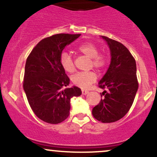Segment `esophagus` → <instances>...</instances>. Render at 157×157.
Masks as SVG:
<instances>
[{"instance_id":"1","label":"esophagus","mask_w":157,"mask_h":157,"mask_svg":"<svg viewBox=\"0 0 157 157\" xmlns=\"http://www.w3.org/2000/svg\"><path fill=\"white\" fill-rule=\"evenodd\" d=\"M89 91H87V90H85V89H82V94L83 95H86V94H87L88 93H89Z\"/></svg>"}]
</instances>
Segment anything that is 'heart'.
Listing matches in <instances>:
<instances>
[{"label": "heart", "instance_id": "obj_1", "mask_svg": "<svg viewBox=\"0 0 157 157\" xmlns=\"http://www.w3.org/2000/svg\"><path fill=\"white\" fill-rule=\"evenodd\" d=\"M78 52L82 55L91 59V66L98 70L105 67L108 59L103 53H99V48L93 43H84L77 48ZM60 64L66 71L72 73L75 71V66L73 60L69 54L63 52L60 55ZM97 80V75L94 71L79 72L72 77V82L81 89H87L91 84Z\"/></svg>", "mask_w": 157, "mask_h": 157}]
</instances>
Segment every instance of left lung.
Instances as JSON below:
<instances>
[{
  "mask_svg": "<svg viewBox=\"0 0 157 157\" xmlns=\"http://www.w3.org/2000/svg\"><path fill=\"white\" fill-rule=\"evenodd\" d=\"M102 37L107 42L111 60L107 72L99 82L104 89L100 103L92 109L96 120L104 123L116 122L128 112L134 102L139 83L136 61L129 50L118 41Z\"/></svg>",
  "mask_w": 157,
  "mask_h": 157,
  "instance_id": "left-lung-1",
  "label": "left lung"
}]
</instances>
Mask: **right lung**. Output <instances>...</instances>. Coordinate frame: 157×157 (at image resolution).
<instances>
[{
    "mask_svg": "<svg viewBox=\"0 0 157 157\" xmlns=\"http://www.w3.org/2000/svg\"><path fill=\"white\" fill-rule=\"evenodd\" d=\"M80 34H57L43 39L26 59L23 86L35 114L43 121L58 124L69 115L70 100L80 96L77 86L66 88L69 78L60 64V55Z\"/></svg>",
    "mask_w": 157,
    "mask_h": 157,
    "instance_id": "add662e5",
    "label": "right lung"
}]
</instances>
